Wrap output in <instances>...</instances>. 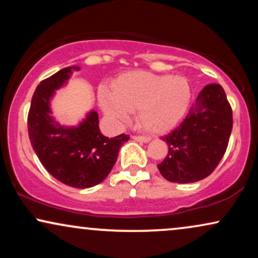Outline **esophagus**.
<instances>
[{"label":"esophagus","mask_w":258,"mask_h":258,"mask_svg":"<svg viewBox=\"0 0 258 258\" xmlns=\"http://www.w3.org/2000/svg\"><path fill=\"white\" fill-rule=\"evenodd\" d=\"M135 141H138V142H144V143H147V142H149L150 138L149 136H133L132 137Z\"/></svg>","instance_id":"34e87169"}]
</instances>
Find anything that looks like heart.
I'll return each mask as SVG.
<instances>
[{
  "label": "heart",
  "mask_w": 258,
  "mask_h": 258,
  "mask_svg": "<svg viewBox=\"0 0 258 258\" xmlns=\"http://www.w3.org/2000/svg\"><path fill=\"white\" fill-rule=\"evenodd\" d=\"M103 110L117 121L137 111L139 127L160 133L172 128L184 117L191 102V85L182 75H158L131 72L112 84V93L100 90Z\"/></svg>",
  "instance_id": "1"
}]
</instances>
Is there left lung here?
Here are the masks:
<instances>
[{
  "mask_svg": "<svg viewBox=\"0 0 258 258\" xmlns=\"http://www.w3.org/2000/svg\"><path fill=\"white\" fill-rule=\"evenodd\" d=\"M233 128V111L226 92L218 84L204 87L185 119L161 137L168 153L158 165L164 178L193 183L210 176L226 153Z\"/></svg>",
  "mask_w": 258,
  "mask_h": 258,
  "instance_id": "left-lung-1",
  "label": "left lung"
}]
</instances>
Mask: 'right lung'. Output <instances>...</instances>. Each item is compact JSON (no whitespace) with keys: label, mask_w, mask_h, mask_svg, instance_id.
I'll return each mask as SVG.
<instances>
[{"label":"right lung","mask_w":258,"mask_h":258,"mask_svg":"<svg viewBox=\"0 0 258 258\" xmlns=\"http://www.w3.org/2000/svg\"><path fill=\"white\" fill-rule=\"evenodd\" d=\"M78 70L79 68L74 67ZM72 68H64L42 80L32 96L28 132L38 160L49 173L74 188H91L110 173L126 133L108 138L100 133L98 114L92 111L78 127L65 128L52 119L49 98L69 79Z\"/></svg>","instance_id":"right-lung-1"}]
</instances>
